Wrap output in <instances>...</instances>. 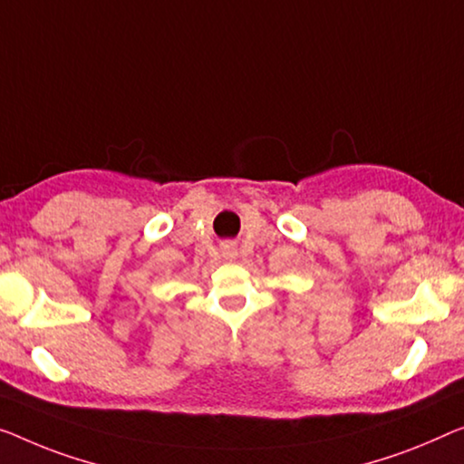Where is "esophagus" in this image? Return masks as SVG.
<instances>
[{"instance_id": "esophagus-1", "label": "esophagus", "mask_w": 464, "mask_h": 464, "mask_svg": "<svg viewBox=\"0 0 464 464\" xmlns=\"http://www.w3.org/2000/svg\"><path fill=\"white\" fill-rule=\"evenodd\" d=\"M223 256L225 258H235V256H237V250H235L233 244H227L223 246Z\"/></svg>"}]
</instances>
